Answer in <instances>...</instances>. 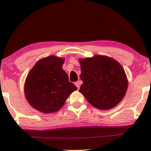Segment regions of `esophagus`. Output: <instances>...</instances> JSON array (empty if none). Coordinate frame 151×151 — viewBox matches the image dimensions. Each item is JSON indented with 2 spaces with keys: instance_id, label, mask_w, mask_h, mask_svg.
<instances>
[{
  "instance_id": "34e87169",
  "label": "esophagus",
  "mask_w": 151,
  "mask_h": 151,
  "mask_svg": "<svg viewBox=\"0 0 151 151\" xmlns=\"http://www.w3.org/2000/svg\"><path fill=\"white\" fill-rule=\"evenodd\" d=\"M75 85L77 87V89H79V87H80V81H78L77 82H75Z\"/></svg>"
}]
</instances>
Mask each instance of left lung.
<instances>
[{
    "label": "left lung",
    "mask_w": 151,
    "mask_h": 151,
    "mask_svg": "<svg viewBox=\"0 0 151 151\" xmlns=\"http://www.w3.org/2000/svg\"><path fill=\"white\" fill-rule=\"evenodd\" d=\"M79 92L89 104L101 110L116 106L125 96L128 80L122 66L114 59L103 55L80 59Z\"/></svg>",
    "instance_id": "left-lung-1"
}]
</instances>
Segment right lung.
Returning <instances> with one entry per match:
<instances>
[{"mask_svg": "<svg viewBox=\"0 0 151 151\" xmlns=\"http://www.w3.org/2000/svg\"><path fill=\"white\" fill-rule=\"evenodd\" d=\"M65 60L52 55L40 60L30 71L25 95L35 109L44 114L58 111L67 97L77 89L62 69Z\"/></svg>", "mask_w": 151, "mask_h": 151, "instance_id": "right-lung-1", "label": "right lung"}]
</instances>
